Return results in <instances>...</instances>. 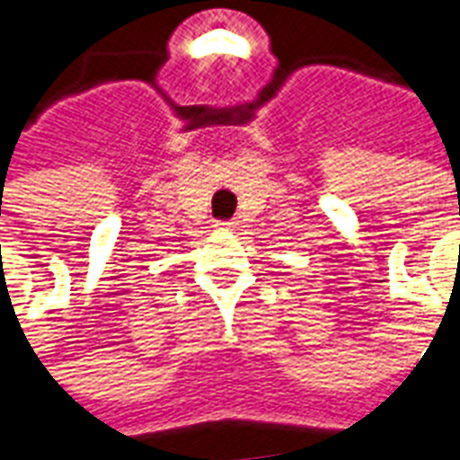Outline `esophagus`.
Segmentation results:
<instances>
[{
  "mask_svg": "<svg viewBox=\"0 0 460 460\" xmlns=\"http://www.w3.org/2000/svg\"><path fill=\"white\" fill-rule=\"evenodd\" d=\"M214 226H217L219 231H231L234 226H236V221H234V219H219L217 224H214Z\"/></svg>",
  "mask_w": 460,
  "mask_h": 460,
  "instance_id": "34e87169",
  "label": "esophagus"
}]
</instances>
